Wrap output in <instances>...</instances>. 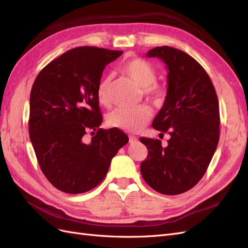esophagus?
Segmentation results:
<instances>
[{"label":"esophagus","instance_id":"obj_1","mask_svg":"<svg viewBox=\"0 0 248 248\" xmlns=\"http://www.w3.org/2000/svg\"><path fill=\"white\" fill-rule=\"evenodd\" d=\"M129 138H130V143H135V142H137V141H138V138L136 136L130 135Z\"/></svg>","mask_w":248,"mask_h":248}]
</instances>
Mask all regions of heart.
Masks as SVG:
<instances>
[{"mask_svg": "<svg viewBox=\"0 0 248 248\" xmlns=\"http://www.w3.org/2000/svg\"><path fill=\"white\" fill-rule=\"evenodd\" d=\"M123 72L142 87L143 94L148 102L155 107H162L166 101V88L157 80V72L155 67L144 59L134 58L125 62ZM111 76H106L97 85L96 97L103 106L111 103ZM152 111L144 105L135 108H122L110 112L106 117V122L111 128L126 132H138L151 120Z\"/></svg>", "mask_w": 248, "mask_h": 248, "instance_id": "heart-1", "label": "heart"}]
</instances>
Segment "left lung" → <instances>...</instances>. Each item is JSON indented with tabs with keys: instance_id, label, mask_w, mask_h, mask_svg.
<instances>
[{
	"instance_id": "1",
	"label": "left lung",
	"mask_w": 248,
	"mask_h": 248,
	"mask_svg": "<svg viewBox=\"0 0 248 248\" xmlns=\"http://www.w3.org/2000/svg\"><path fill=\"white\" fill-rule=\"evenodd\" d=\"M168 68L167 96L153 128L168 133V145L141 137L147 157L140 171L154 190L176 195L193 188L206 173L219 141V104L214 85L204 68L185 52L157 46L146 54Z\"/></svg>"
}]
</instances>
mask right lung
Masks as SVG:
<instances>
[{
    "instance_id": "obj_1",
    "label": "right lung",
    "mask_w": 248,
    "mask_h": 248,
    "mask_svg": "<svg viewBox=\"0 0 248 248\" xmlns=\"http://www.w3.org/2000/svg\"><path fill=\"white\" fill-rule=\"evenodd\" d=\"M122 51L79 46L41 69L30 94L29 135L41 171L62 192L79 194L100 184L112 158L129 138L118 129H100L96 97L106 65ZM89 130L94 137L87 141Z\"/></svg>"
}]
</instances>
